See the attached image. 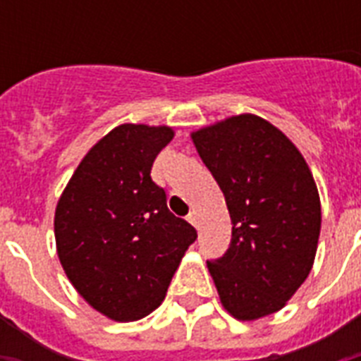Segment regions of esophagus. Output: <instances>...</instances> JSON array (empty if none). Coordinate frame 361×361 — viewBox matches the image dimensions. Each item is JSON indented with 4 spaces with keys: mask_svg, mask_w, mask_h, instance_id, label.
<instances>
[{
    "mask_svg": "<svg viewBox=\"0 0 361 361\" xmlns=\"http://www.w3.org/2000/svg\"><path fill=\"white\" fill-rule=\"evenodd\" d=\"M197 212H195V209H191V212H189V215H187V221H189V223H191V225H195L197 226Z\"/></svg>",
    "mask_w": 361,
    "mask_h": 361,
    "instance_id": "obj_1",
    "label": "esophagus"
}]
</instances>
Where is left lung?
<instances>
[{
	"mask_svg": "<svg viewBox=\"0 0 361 361\" xmlns=\"http://www.w3.org/2000/svg\"><path fill=\"white\" fill-rule=\"evenodd\" d=\"M191 136L232 221L226 252L208 260L221 303L238 320L275 313L313 268L320 236L313 174L298 147L258 116H232Z\"/></svg>",
	"mask_w": 361,
	"mask_h": 361,
	"instance_id": "8db88e82",
	"label": "left lung"
}]
</instances>
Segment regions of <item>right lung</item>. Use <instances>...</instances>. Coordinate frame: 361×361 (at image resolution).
<instances>
[{
    "mask_svg": "<svg viewBox=\"0 0 361 361\" xmlns=\"http://www.w3.org/2000/svg\"><path fill=\"white\" fill-rule=\"evenodd\" d=\"M170 127L123 123L82 159L59 198V262L78 294L112 320H138L161 305L197 231L170 214L152 180Z\"/></svg>",
    "mask_w": 361,
    "mask_h": 361,
    "instance_id": "1",
    "label": "right lung"
}]
</instances>
